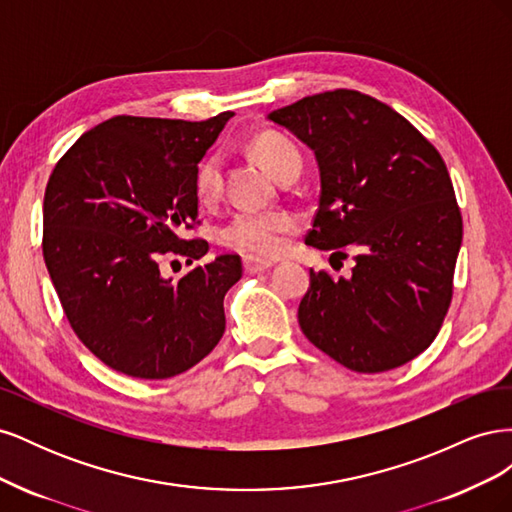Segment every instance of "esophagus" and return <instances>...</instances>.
Instances as JSON below:
<instances>
[{
	"instance_id": "obj_1",
	"label": "esophagus",
	"mask_w": 512,
	"mask_h": 512,
	"mask_svg": "<svg viewBox=\"0 0 512 512\" xmlns=\"http://www.w3.org/2000/svg\"><path fill=\"white\" fill-rule=\"evenodd\" d=\"M271 267L273 265L267 260H258V258H245L243 260V269H245L247 275H256V273H262V271H267Z\"/></svg>"
}]
</instances>
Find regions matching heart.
Here are the masks:
<instances>
[{
  "mask_svg": "<svg viewBox=\"0 0 512 512\" xmlns=\"http://www.w3.org/2000/svg\"><path fill=\"white\" fill-rule=\"evenodd\" d=\"M252 151L273 177L280 179L292 168H301L299 149L286 136L265 132L254 138ZM196 194L203 203L218 198L222 192V156L211 153L196 168ZM297 228V218L286 211H239L224 230L222 241L247 256L273 258L286 247L290 232Z\"/></svg>",
  "mask_w": 512,
  "mask_h": 512,
  "instance_id": "obj_1",
  "label": "heart"
}]
</instances>
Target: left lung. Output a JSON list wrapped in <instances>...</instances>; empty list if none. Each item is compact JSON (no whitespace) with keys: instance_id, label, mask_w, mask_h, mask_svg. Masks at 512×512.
<instances>
[{"instance_id":"8db88e82","label":"left lung","mask_w":512,"mask_h":512,"mask_svg":"<svg viewBox=\"0 0 512 512\" xmlns=\"http://www.w3.org/2000/svg\"><path fill=\"white\" fill-rule=\"evenodd\" d=\"M314 151L318 211L305 243L354 252L352 277L309 271L305 337L359 374L412 361L453 299L461 213L438 149L391 106L335 89L269 113Z\"/></svg>"}]
</instances>
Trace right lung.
Returning <instances> with one entry per match:
<instances>
[{
	"label": "right lung",
	"mask_w": 512,
	"mask_h": 512,
	"mask_svg": "<svg viewBox=\"0 0 512 512\" xmlns=\"http://www.w3.org/2000/svg\"><path fill=\"white\" fill-rule=\"evenodd\" d=\"M235 113L207 121L117 115L85 132L46 183L42 254L81 342L121 374L164 380L218 346L224 294L241 258L218 256L179 280L173 256L209 252L198 224L196 168Z\"/></svg>",
	"instance_id": "1"
}]
</instances>
